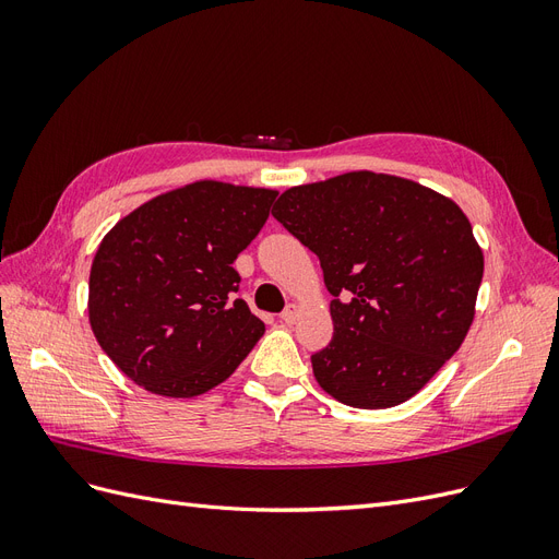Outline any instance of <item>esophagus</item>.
<instances>
[{
	"label": "esophagus",
	"mask_w": 559,
	"mask_h": 559,
	"mask_svg": "<svg viewBox=\"0 0 559 559\" xmlns=\"http://www.w3.org/2000/svg\"><path fill=\"white\" fill-rule=\"evenodd\" d=\"M296 319H298V306L289 302V306H286V310L280 314V321H282V324H294Z\"/></svg>",
	"instance_id": "obj_1"
}]
</instances>
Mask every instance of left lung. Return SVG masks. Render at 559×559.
Instances as JSON below:
<instances>
[{
	"label": "left lung",
	"instance_id": "1",
	"mask_svg": "<svg viewBox=\"0 0 559 559\" xmlns=\"http://www.w3.org/2000/svg\"><path fill=\"white\" fill-rule=\"evenodd\" d=\"M273 216L319 257L333 337L319 386L352 408L415 396L476 314L483 249L456 202L417 181L347 173L284 191Z\"/></svg>",
	"mask_w": 559,
	"mask_h": 559
}]
</instances>
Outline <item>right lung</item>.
Returning a JSON list of instances; mask_svg holds the SVG:
<instances>
[{
  "label": "right lung",
  "mask_w": 559,
  "mask_h": 559,
  "mask_svg": "<svg viewBox=\"0 0 559 559\" xmlns=\"http://www.w3.org/2000/svg\"><path fill=\"white\" fill-rule=\"evenodd\" d=\"M273 189L195 181L123 216L91 267L99 347L151 394L191 399L228 380L265 326L242 298L238 253L263 228Z\"/></svg>",
  "instance_id": "add662e5"
}]
</instances>
